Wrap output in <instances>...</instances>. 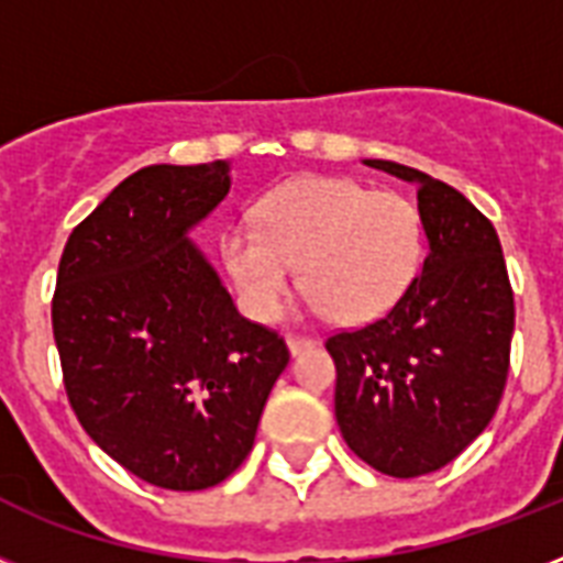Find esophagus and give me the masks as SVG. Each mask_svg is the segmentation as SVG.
I'll return each instance as SVG.
<instances>
[{"mask_svg": "<svg viewBox=\"0 0 563 563\" xmlns=\"http://www.w3.org/2000/svg\"><path fill=\"white\" fill-rule=\"evenodd\" d=\"M312 344H316V342H309V339H300V335H289V339H286V347H289L291 356H298V353L309 351Z\"/></svg>", "mask_w": 563, "mask_h": 563, "instance_id": "esophagus-1", "label": "esophagus"}]
</instances>
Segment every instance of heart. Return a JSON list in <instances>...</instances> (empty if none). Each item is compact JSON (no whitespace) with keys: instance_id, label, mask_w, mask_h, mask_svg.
Segmentation results:
<instances>
[{"instance_id":"1","label":"heart","mask_w":563,"mask_h":563,"mask_svg":"<svg viewBox=\"0 0 563 563\" xmlns=\"http://www.w3.org/2000/svg\"><path fill=\"white\" fill-rule=\"evenodd\" d=\"M423 256L418 207L391 189L347 178H298L256 207V228L221 236V263L239 303L256 321L283 312L295 280L307 286L300 312L365 324L385 316L415 280Z\"/></svg>"}]
</instances>
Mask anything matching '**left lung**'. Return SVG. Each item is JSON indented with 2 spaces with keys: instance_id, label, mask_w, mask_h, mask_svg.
<instances>
[{
  "instance_id": "1",
  "label": "left lung",
  "mask_w": 563,
  "mask_h": 563,
  "mask_svg": "<svg viewBox=\"0 0 563 563\" xmlns=\"http://www.w3.org/2000/svg\"><path fill=\"white\" fill-rule=\"evenodd\" d=\"M418 187L429 254L388 316L327 339L335 420L353 453L397 479L444 467L499 406L515 333V295L494 224L418 169L365 161Z\"/></svg>"
}]
</instances>
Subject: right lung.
<instances>
[{
	"label": "right lung",
	"instance_id": "add662e5",
	"mask_svg": "<svg viewBox=\"0 0 563 563\" xmlns=\"http://www.w3.org/2000/svg\"><path fill=\"white\" fill-rule=\"evenodd\" d=\"M230 192L228 163L145 166L78 228L52 330L84 432L148 485L203 490L245 462L289 351L247 321L189 239Z\"/></svg>",
	"mask_w": 563,
	"mask_h": 563
}]
</instances>
